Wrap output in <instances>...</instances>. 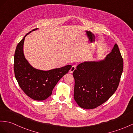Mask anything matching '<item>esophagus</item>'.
Instances as JSON below:
<instances>
[{"instance_id": "1", "label": "esophagus", "mask_w": 133, "mask_h": 133, "mask_svg": "<svg viewBox=\"0 0 133 133\" xmlns=\"http://www.w3.org/2000/svg\"><path fill=\"white\" fill-rule=\"evenodd\" d=\"M75 69H76V66H72V68H70V70H69V73H72Z\"/></svg>"}]
</instances>
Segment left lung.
Returning a JSON list of instances; mask_svg holds the SVG:
<instances>
[{
	"label": "left lung",
	"instance_id": "8db88e82",
	"mask_svg": "<svg viewBox=\"0 0 133 133\" xmlns=\"http://www.w3.org/2000/svg\"><path fill=\"white\" fill-rule=\"evenodd\" d=\"M124 68V61L118 45L104 60L85 61L77 65L73 73L74 98L80 107L95 108L111 98L116 91Z\"/></svg>",
	"mask_w": 133,
	"mask_h": 133
}]
</instances>
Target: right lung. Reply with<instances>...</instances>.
<instances>
[{
    "label": "right lung",
    "instance_id": "add662e5",
    "mask_svg": "<svg viewBox=\"0 0 133 133\" xmlns=\"http://www.w3.org/2000/svg\"><path fill=\"white\" fill-rule=\"evenodd\" d=\"M30 32L25 35L16 47L14 65L15 76L21 89L29 97L35 100H44L51 95L54 87L69 72L72 65L47 71L32 67L25 59L23 51L25 37Z\"/></svg>",
    "mask_w": 133,
    "mask_h": 133
}]
</instances>
